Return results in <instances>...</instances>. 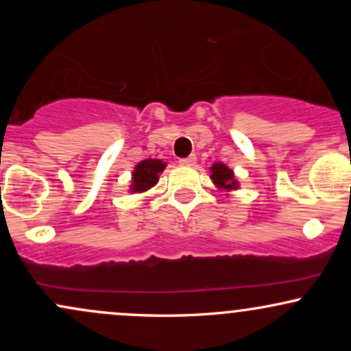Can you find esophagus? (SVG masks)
Masks as SVG:
<instances>
[{
    "label": "esophagus",
    "mask_w": 351,
    "mask_h": 351,
    "mask_svg": "<svg viewBox=\"0 0 351 351\" xmlns=\"http://www.w3.org/2000/svg\"><path fill=\"white\" fill-rule=\"evenodd\" d=\"M195 163H196V156L195 155H189L188 158H181L180 160V165H183V167H193Z\"/></svg>",
    "instance_id": "1"
}]
</instances>
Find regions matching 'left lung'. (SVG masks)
Wrapping results in <instances>:
<instances>
[{"label":"left lung","instance_id":"left-lung-1","mask_svg":"<svg viewBox=\"0 0 351 351\" xmlns=\"http://www.w3.org/2000/svg\"><path fill=\"white\" fill-rule=\"evenodd\" d=\"M211 173H213L211 180L215 181L219 188H223V189H236L237 188V181L234 180L232 170H229L224 163L213 165Z\"/></svg>","mask_w":351,"mask_h":351}]
</instances>
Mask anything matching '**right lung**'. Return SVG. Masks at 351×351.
<instances>
[{
    "instance_id": "1",
    "label": "right lung",
    "mask_w": 351,
    "mask_h": 351,
    "mask_svg": "<svg viewBox=\"0 0 351 351\" xmlns=\"http://www.w3.org/2000/svg\"><path fill=\"white\" fill-rule=\"evenodd\" d=\"M165 170V163L162 160H152L147 158L140 162L135 167L134 181H132V191L142 193L155 186L158 183V175Z\"/></svg>"
}]
</instances>
